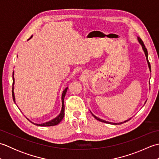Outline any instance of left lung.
<instances>
[{"mask_svg": "<svg viewBox=\"0 0 159 159\" xmlns=\"http://www.w3.org/2000/svg\"><path fill=\"white\" fill-rule=\"evenodd\" d=\"M138 40H139V43H141V46H142V48H143V51H144V52H145V55H146V59H147V61H148V66H149V68H150V70H151V67H150V62L148 61V50H147V49H146V46H145V45H144V43H143V42L142 41V39H141V38H138ZM92 116L96 118V119L97 120H98V121H102V122H104V123H107V124H115V125H117V124H123V123H124V122H126V121H128V120H130V119H129V120H126V121H123V122H121V123H111V122H109V121H104V120H101V119H100V118H98V117H97L96 116H94L93 114H92Z\"/></svg>", "mask_w": 159, "mask_h": 159, "instance_id": "1", "label": "left lung"}]
</instances>
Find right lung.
Segmentation results:
<instances>
[{"mask_svg": "<svg viewBox=\"0 0 159 159\" xmlns=\"http://www.w3.org/2000/svg\"><path fill=\"white\" fill-rule=\"evenodd\" d=\"M32 37V36H31ZM13 84H14V77H13ZM12 89H13V87ZM67 87H66V88L63 90V93H62V96H61V100H62V109H61V113L58 116H57L56 118H55V119L52 120L51 121H48V122H46V123H43V124H34L35 125H38V126H55V125L58 124L61 121L63 120V118L64 117V114H65V113H64V111H65V107H64V97H65L66 96V93L67 92ZM12 96H13V101L15 102V97H14V93H13V91L12 90ZM33 123V122H31Z\"/></svg>", "mask_w": 159, "mask_h": 159, "instance_id": "add662e5", "label": "right lung"}]
</instances>
